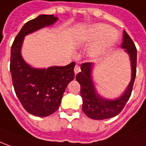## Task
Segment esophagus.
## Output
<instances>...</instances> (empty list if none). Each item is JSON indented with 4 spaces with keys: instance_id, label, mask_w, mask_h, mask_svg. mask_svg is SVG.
<instances>
[{
    "instance_id": "obj_1",
    "label": "esophagus",
    "mask_w": 146,
    "mask_h": 146,
    "mask_svg": "<svg viewBox=\"0 0 146 146\" xmlns=\"http://www.w3.org/2000/svg\"><path fill=\"white\" fill-rule=\"evenodd\" d=\"M74 71H75V74H78L79 71H80V67H79V65H75V68H74Z\"/></svg>"
}]
</instances>
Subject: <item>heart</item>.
<instances>
[{
  "instance_id": "obj_1",
  "label": "heart",
  "mask_w": 146,
  "mask_h": 146,
  "mask_svg": "<svg viewBox=\"0 0 146 146\" xmlns=\"http://www.w3.org/2000/svg\"><path fill=\"white\" fill-rule=\"evenodd\" d=\"M117 34L106 25L97 24L84 29L79 35V39L83 44H94L90 47L89 55L92 57L102 55L117 40Z\"/></svg>"
}]
</instances>
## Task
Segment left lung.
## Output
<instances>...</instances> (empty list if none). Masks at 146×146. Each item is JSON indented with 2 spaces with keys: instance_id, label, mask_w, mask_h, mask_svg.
<instances>
[{
  "instance_id": "1",
  "label": "left lung",
  "mask_w": 146,
  "mask_h": 146,
  "mask_svg": "<svg viewBox=\"0 0 146 146\" xmlns=\"http://www.w3.org/2000/svg\"><path fill=\"white\" fill-rule=\"evenodd\" d=\"M121 47L125 49V52H127L129 56L132 69L131 81L121 97L113 100H110L102 98L97 94L91 79V71L93 68L92 63H82L81 71L75 76V79L81 86L80 94L83 98L82 108L83 113L90 118L94 120H102L116 116L124 108L131 95L136 77L137 48L132 39L125 30L123 32V39Z\"/></svg>"
}]
</instances>
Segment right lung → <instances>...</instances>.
Segmentation results:
<instances>
[{"label": "right lung", "mask_w": 146, "mask_h": 146, "mask_svg": "<svg viewBox=\"0 0 146 146\" xmlns=\"http://www.w3.org/2000/svg\"><path fill=\"white\" fill-rule=\"evenodd\" d=\"M57 20L54 15H40L28 21L16 36L11 49L10 71L16 94L23 107L38 117L51 115L59 109L66 87L75 78V63L47 69L33 68L23 60L21 47L25 36L53 25Z\"/></svg>", "instance_id": "1"}]
</instances>
